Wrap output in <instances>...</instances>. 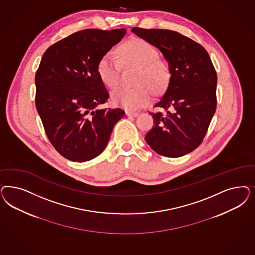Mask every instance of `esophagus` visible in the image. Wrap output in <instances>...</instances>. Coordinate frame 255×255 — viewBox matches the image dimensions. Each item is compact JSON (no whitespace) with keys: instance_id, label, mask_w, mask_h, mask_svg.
<instances>
[{"instance_id":"34e87169","label":"esophagus","mask_w":255,"mask_h":255,"mask_svg":"<svg viewBox=\"0 0 255 255\" xmlns=\"http://www.w3.org/2000/svg\"><path fill=\"white\" fill-rule=\"evenodd\" d=\"M126 115L129 117H137L139 115V113H136V112H131V111H127L126 112Z\"/></svg>"}]
</instances>
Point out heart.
<instances>
[{
	"instance_id": "obj_1",
	"label": "heart",
	"mask_w": 255,
	"mask_h": 255,
	"mask_svg": "<svg viewBox=\"0 0 255 255\" xmlns=\"http://www.w3.org/2000/svg\"><path fill=\"white\" fill-rule=\"evenodd\" d=\"M138 66L134 78V87L115 90L112 99L115 104L128 111H136L146 106L156 93L164 91L172 79L170 64L162 58L149 42L141 38H131L117 49V57L112 51L99 59L98 74L103 83L111 89L120 82V65Z\"/></svg>"
}]
</instances>
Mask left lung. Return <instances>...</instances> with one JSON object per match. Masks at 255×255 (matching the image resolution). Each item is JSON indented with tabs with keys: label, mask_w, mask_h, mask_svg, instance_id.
Segmentation results:
<instances>
[{
	"label": "left lung",
	"mask_w": 255,
	"mask_h": 255,
	"mask_svg": "<svg viewBox=\"0 0 255 255\" xmlns=\"http://www.w3.org/2000/svg\"><path fill=\"white\" fill-rule=\"evenodd\" d=\"M132 32L159 49L172 69V79L149 113L154 127L145 140L168 157L187 155L202 143L217 108V73L206 49L181 33L134 27Z\"/></svg>",
	"instance_id": "obj_1"
}]
</instances>
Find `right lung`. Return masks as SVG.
Instances as JSON below:
<instances>
[{"label": "right lung", "mask_w": 255, "mask_h": 255, "mask_svg": "<svg viewBox=\"0 0 255 255\" xmlns=\"http://www.w3.org/2000/svg\"><path fill=\"white\" fill-rule=\"evenodd\" d=\"M125 29H85L51 45L35 73V107L50 143L60 155L88 161L107 146L123 110L100 109L110 95L98 74L101 56Z\"/></svg>", "instance_id": "obj_1"}]
</instances>
